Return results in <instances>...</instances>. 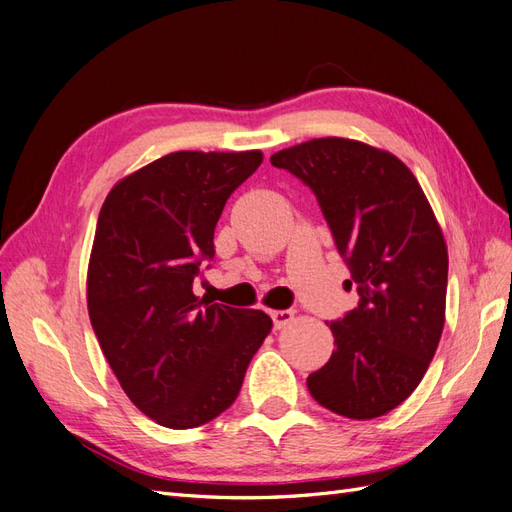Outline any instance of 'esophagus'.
<instances>
[{"mask_svg": "<svg viewBox=\"0 0 512 512\" xmlns=\"http://www.w3.org/2000/svg\"><path fill=\"white\" fill-rule=\"evenodd\" d=\"M271 320H273V327L280 331L294 320V312L292 309H275V312H271Z\"/></svg>", "mask_w": 512, "mask_h": 512, "instance_id": "esophagus-1", "label": "esophagus"}]
</instances>
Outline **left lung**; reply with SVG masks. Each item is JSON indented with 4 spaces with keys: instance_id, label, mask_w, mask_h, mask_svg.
I'll list each match as a JSON object with an SVG mask.
<instances>
[{
    "instance_id": "8db88e82",
    "label": "left lung",
    "mask_w": 512,
    "mask_h": 512,
    "mask_svg": "<svg viewBox=\"0 0 512 512\" xmlns=\"http://www.w3.org/2000/svg\"><path fill=\"white\" fill-rule=\"evenodd\" d=\"M271 164L312 188L359 307L331 322L337 348L307 378L320 406L354 421L397 408L421 384L444 329L448 252L412 170L352 138H314Z\"/></svg>"
}]
</instances>
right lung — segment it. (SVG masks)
I'll return each mask as SVG.
<instances>
[{
  "label": "right lung",
  "mask_w": 512,
  "mask_h": 512,
  "mask_svg": "<svg viewBox=\"0 0 512 512\" xmlns=\"http://www.w3.org/2000/svg\"><path fill=\"white\" fill-rule=\"evenodd\" d=\"M260 164L258 149L175 151L117 181L100 209L91 327L123 393L162 427L192 429L230 408L271 333L260 309L192 292L228 196Z\"/></svg>",
  "instance_id": "add662e5"
}]
</instances>
